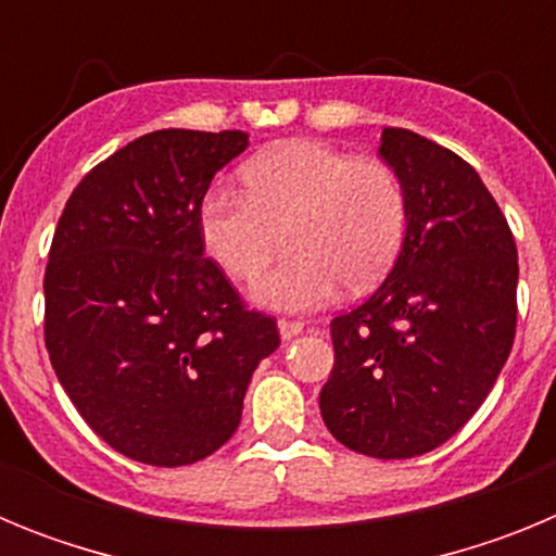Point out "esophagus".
I'll return each mask as SVG.
<instances>
[{
    "instance_id": "esophagus-1",
    "label": "esophagus",
    "mask_w": 556,
    "mask_h": 556,
    "mask_svg": "<svg viewBox=\"0 0 556 556\" xmlns=\"http://www.w3.org/2000/svg\"><path fill=\"white\" fill-rule=\"evenodd\" d=\"M278 331H281V339H294L298 333L303 331V323L301 320H278Z\"/></svg>"
}]
</instances>
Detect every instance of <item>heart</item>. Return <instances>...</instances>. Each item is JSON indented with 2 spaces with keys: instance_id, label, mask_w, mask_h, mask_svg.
Listing matches in <instances>:
<instances>
[{
  "instance_id": "b5f03b06",
  "label": "heart",
  "mask_w": 556,
  "mask_h": 556,
  "mask_svg": "<svg viewBox=\"0 0 556 556\" xmlns=\"http://www.w3.org/2000/svg\"><path fill=\"white\" fill-rule=\"evenodd\" d=\"M244 189L211 186L200 203L208 253L236 281H255L278 253L287 228L289 258L255 287L283 312L331 303L342 283L365 289L404 248L406 191L390 164L314 139L267 147L242 169Z\"/></svg>"
}]
</instances>
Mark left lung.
<instances>
[{
    "label": "left lung",
    "mask_w": 556,
    "mask_h": 556,
    "mask_svg": "<svg viewBox=\"0 0 556 556\" xmlns=\"http://www.w3.org/2000/svg\"><path fill=\"white\" fill-rule=\"evenodd\" d=\"M378 155L404 184L406 239L384 283L331 320L320 415L345 448L409 459L454 437L493 390L515 339L518 250L456 152L387 127Z\"/></svg>",
    "instance_id": "1"
}]
</instances>
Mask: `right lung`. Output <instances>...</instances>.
Returning <instances> with one entry per match:
<instances>
[{
  "label": "right lung",
  "mask_w": 556,
  "mask_h": 556,
  "mask_svg": "<svg viewBox=\"0 0 556 556\" xmlns=\"http://www.w3.org/2000/svg\"><path fill=\"white\" fill-rule=\"evenodd\" d=\"M248 132H147L97 164L58 219L43 342L58 381L113 451L191 465L233 437L273 317L205 258L200 203Z\"/></svg>",
  "instance_id": "1"
}]
</instances>
